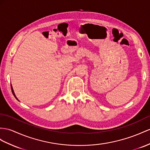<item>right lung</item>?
Listing matches in <instances>:
<instances>
[{
  "label": "right lung",
  "instance_id": "right-lung-1",
  "mask_svg": "<svg viewBox=\"0 0 150 150\" xmlns=\"http://www.w3.org/2000/svg\"><path fill=\"white\" fill-rule=\"evenodd\" d=\"M11 90H12V93H13V95H14V96L16 98V99H18V98H16V95H15V94H14V91H13L12 85H11Z\"/></svg>",
  "mask_w": 150,
  "mask_h": 150
}]
</instances>
